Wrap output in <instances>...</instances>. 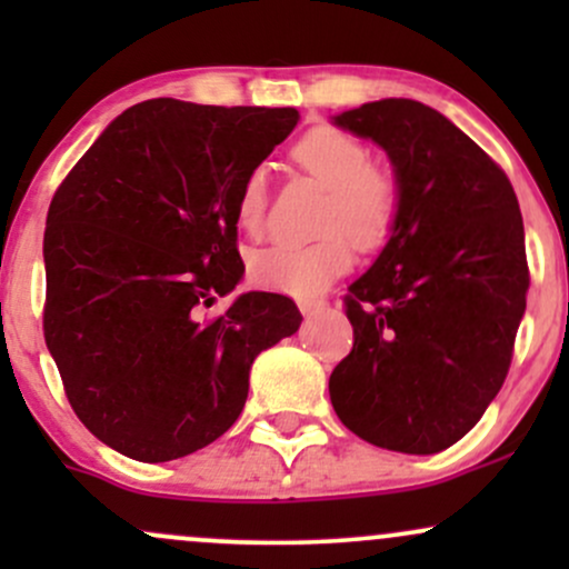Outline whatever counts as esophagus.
<instances>
[{
  "label": "esophagus",
  "instance_id": "1",
  "mask_svg": "<svg viewBox=\"0 0 569 569\" xmlns=\"http://www.w3.org/2000/svg\"><path fill=\"white\" fill-rule=\"evenodd\" d=\"M326 307V302H321V299H316V302H299V310L305 312V316H316V312H321Z\"/></svg>",
  "mask_w": 569,
  "mask_h": 569
}]
</instances>
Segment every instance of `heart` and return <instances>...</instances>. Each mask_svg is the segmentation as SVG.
Here are the masks:
<instances>
[{
	"mask_svg": "<svg viewBox=\"0 0 569 569\" xmlns=\"http://www.w3.org/2000/svg\"><path fill=\"white\" fill-rule=\"evenodd\" d=\"M299 168L321 181L326 200L310 243H272L248 257V278L264 291L312 299L350 270L352 243L377 251L393 238L401 217V181L371 162V149L339 128H312L293 147ZM267 217V176L251 171L234 200V221L259 234Z\"/></svg>",
	"mask_w": 569,
	"mask_h": 569,
	"instance_id": "obj_1",
	"label": "heart"
}]
</instances>
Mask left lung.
<instances>
[{
	"instance_id": "8db88e82",
	"label": "left lung",
	"mask_w": 569,
	"mask_h": 569,
	"mask_svg": "<svg viewBox=\"0 0 569 569\" xmlns=\"http://www.w3.org/2000/svg\"><path fill=\"white\" fill-rule=\"evenodd\" d=\"M335 122L390 154L401 217L345 293L352 350L329 377L331 403L375 447L441 452L511 367L530 289L519 200L498 162L426 103L385 98Z\"/></svg>"
}]
</instances>
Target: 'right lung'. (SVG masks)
Returning <instances> with one entry per match:
<instances>
[{
	"instance_id": "1",
	"label": "right lung",
	"mask_w": 569,
	"mask_h": 569,
	"mask_svg": "<svg viewBox=\"0 0 569 569\" xmlns=\"http://www.w3.org/2000/svg\"><path fill=\"white\" fill-rule=\"evenodd\" d=\"M297 109L130 107L56 189L44 227V342L82 426L141 462L232 428L259 352L302 323L283 293L213 299L243 276L234 200Z\"/></svg>"
}]
</instances>
